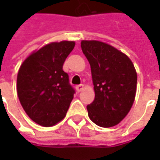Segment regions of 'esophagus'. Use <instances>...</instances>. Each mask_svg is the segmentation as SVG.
Returning <instances> with one entry per match:
<instances>
[{"mask_svg":"<svg viewBox=\"0 0 160 160\" xmlns=\"http://www.w3.org/2000/svg\"><path fill=\"white\" fill-rule=\"evenodd\" d=\"M83 88H84V85L83 84H79V85H77V87H76V89L78 92H80L81 91H83Z\"/></svg>","mask_w":160,"mask_h":160,"instance_id":"34e87169","label":"esophagus"}]
</instances>
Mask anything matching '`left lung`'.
Masks as SVG:
<instances>
[{"mask_svg": "<svg viewBox=\"0 0 160 160\" xmlns=\"http://www.w3.org/2000/svg\"><path fill=\"white\" fill-rule=\"evenodd\" d=\"M81 47L91 66L95 93L94 101L87 106L90 119L102 127L117 126L135 99V68L127 55L106 42L83 40Z\"/></svg>", "mask_w": 160, "mask_h": 160, "instance_id": "left-lung-1", "label": "left lung"}]
</instances>
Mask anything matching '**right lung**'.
<instances>
[{"label": "right lung", "mask_w": 160, "mask_h": 160, "mask_svg": "<svg viewBox=\"0 0 160 160\" xmlns=\"http://www.w3.org/2000/svg\"><path fill=\"white\" fill-rule=\"evenodd\" d=\"M74 41L52 42L34 51L23 61L17 92L28 116L42 126H55L66 117L75 91L62 68Z\"/></svg>", "instance_id": "add662e5"}]
</instances>
